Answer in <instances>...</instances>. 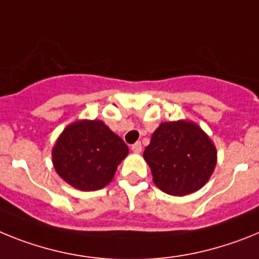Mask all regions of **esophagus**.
<instances>
[{"instance_id":"esophagus-1","label":"esophagus","mask_w":259,"mask_h":259,"mask_svg":"<svg viewBox=\"0 0 259 259\" xmlns=\"http://www.w3.org/2000/svg\"><path fill=\"white\" fill-rule=\"evenodd\" d=\"M132 150H133V152H137V154H139V152L142 151V143L136 142L134 145L132 146Z\"/></svg>"}]
</instances>
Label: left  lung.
Wrapping results in <instances>:
<instances>
[{
	"label": "left lung",
	"instance_id": "obj_1",
	"mask_svg": "<svg viewBox=\"0 0 259 259\" xmlns=\"http://www.w3.org/2000/svg\"><path fill=\"white\" fill-rule=\"evenodd\" d=\"M143 157L161 192L186 195L208 181L217 165V148L197 123L180 120L159 125Z\"/></svg>",
	"mask_w": 259,
	"mask_h": 259
}]
</instances>
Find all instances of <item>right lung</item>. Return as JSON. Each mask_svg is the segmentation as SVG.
Masks as SVG:
<instances>
[{"label": "right lung", "mask_w": 259, "mask_h": 259, "mask_svg": "<svg viewBox=\"0 0 259 259\" xmlns=\"http://www.w3.org/2000/svg\"><path fill=\"white\" fill-rule=\"evenodd\" d=\"M127 154L125 142L100 120L70 123L52 150L56 172L83 192L107 186Z\"/></svg>", "instance_id": "right-lung-1"}]
</instances>
